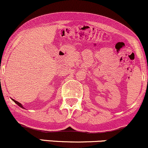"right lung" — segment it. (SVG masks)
Instances as JSON below:
<instances>
[{
    "instance_id": "right-lung-1",
    "label": "right lung",
    "mask_w": 148,
    "mask_h": 148,
    "mask_svg": "<svg viewBox=\"0 0 148 148\" xmlns=\"http://www.w3.org/2000/svg\"><path fill=\"white\" fill-rule=\"evenodd\" d=\"M12 100H13V101H14V102H15V103H16V105H18L19 106V107H21V108H23V109H25V108H24V107H23V105H21V103H20V102H17V101H16V100H14V99H12Z\"/></svg>"
}]
</instances>
